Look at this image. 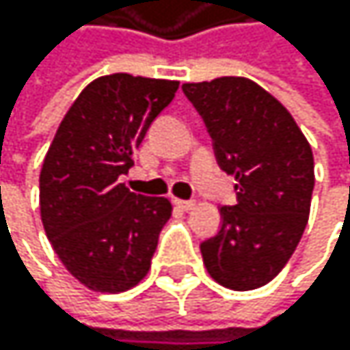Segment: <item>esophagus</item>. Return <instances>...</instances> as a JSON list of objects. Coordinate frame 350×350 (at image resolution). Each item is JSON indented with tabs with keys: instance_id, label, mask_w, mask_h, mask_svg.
<instances>
[{
	"instance_id": "34e87169",
	"label": "esophagus",
	"mask_w": 350,
	"mask_h": 350,
	"mask_svg": "<svg viewBox=\"0 0 350 350\" xmlns=\"http://www.w3.org/2000/svg\"><path fill=\"white\" fill-rule=\"evenodd\" d=\"M174 204H176L180 210H191L195 206V201L193 199H174Z\"/></svg>"
}]
</instances>
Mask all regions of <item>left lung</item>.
<instances>
[{"label": "left lung", "mask_w": 350, "mask_h": 350, "mask_svg": "<svg viewBox=\"0 0 350 350\" xmlns=\"http://www.w3.org/2000/svg\"><path fill=\"white\" fill-rule=\"evenodd\" d=\"M212 138L216 163L235 176V206H220L218 233L201 241L208 273L237 292L286 267L311 210L313 151L288 109L245 77L185 83Z\"/></svg>", "instance_id": "left-lung-1"}]
</instances>
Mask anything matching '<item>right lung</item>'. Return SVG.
Here are the masks:
<instances>
[{
  "instance_id": "add662e5",
  "label": "right lung",
  "mask_w": 350,
  "mask_h": 350,
  "mask_svg": "<svg viewBox=\"0 0 350 350\" xmlns=\"http://www.w3.org/2000/svg\"><path fill=\"white\" fill-rule=\"evenodd\" d=\"M176 90L167 79L98 77L56 130L39 174L42 222L62 265L90 290H130L151 267L172 206L130 193L119 176Z\"/></svg>"
}]
</instances>
